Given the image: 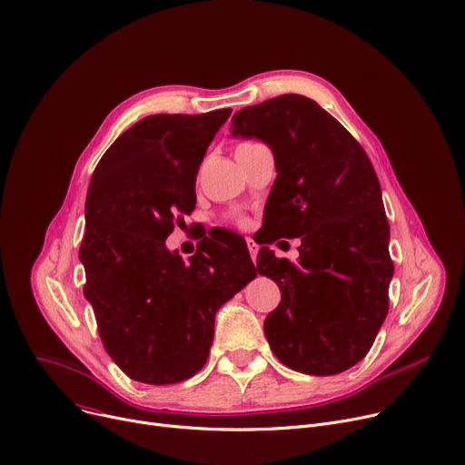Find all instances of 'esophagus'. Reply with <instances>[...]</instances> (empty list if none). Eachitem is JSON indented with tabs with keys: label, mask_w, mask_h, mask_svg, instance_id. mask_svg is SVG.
Segmentation results:
<instances>
[{
	"label": "esophagus",
	"mask_w": 465,
	"mask_h": 465,
	"mask_svg": "<svg viewBox=\"0 0 465 465\" xmlns=\"http://www.w3.org/2000/svg\"><path fill=\"white\" fill-rule=\"evenodd\" d=\"M245 242H247L249 255H252V259H253V262H255V259H257V255H259V245L255 243L253 238H245Z\"/></svg>",
	"instance_id": "esophagus-1"
}]
</instances>
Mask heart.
I'll list each match as a JSON object with an SVG mask.
<instances>
[{
	"label": "heart",
	"instance_id": "1",
	"mask_svg": "<svg viewBox=\"0 0 465 465\" xmlns=\"http://www.w3.org/2000/svg\"><path fill=\"white\" fill-rule=\"evenodd\" d=\"M247 143H249V141H245V143H240V145H238V147H243V145H247Z\"/></svg>",
	"mask_w": 465,
	"mask_h": 465
}]
</instances>
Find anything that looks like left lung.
Wrapping results in <instances>:
<instances>
[{"label":"left lung","instance_id":"obj_1","mask_svg":"<svg viewBox=\"0 0 465 465\" xmlns=\"http://www.w3.org/2000/svg\"><path fill=\"white\" fill-rule=\"evenodd\" d=\"M231 128L273 151L272 223L281 236L302 238L298 262L268 247L257 257L259 273L281 291L264 320L270 348L303 374L344 372L369 353L389 311L395 268L376 171L355 137L302 94L242 108Z\"/></svg>","mask_w":465,"mask_h":465}]
</instances>
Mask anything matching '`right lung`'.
Instances as JSON below:
<instances>
[{"label": "right lung", "instance_id": "add662e5", "mask_svg": "<svg viewBox=\"0 0 465 465\" xmlns=\"http://www.w3.org/2000/svg\"><path fill=\"white\" fill-rule=\"evenodd\" d=\"M231 108L141 119L100 158L85 199L84 294L119 369L151 385L178 383L208 360L216 311L257 275L234 232L203 240L186 264L165 247L195 208V176Z\"/></svg>", "mask_w": 465, "mask_h": 465}]
</instances>
